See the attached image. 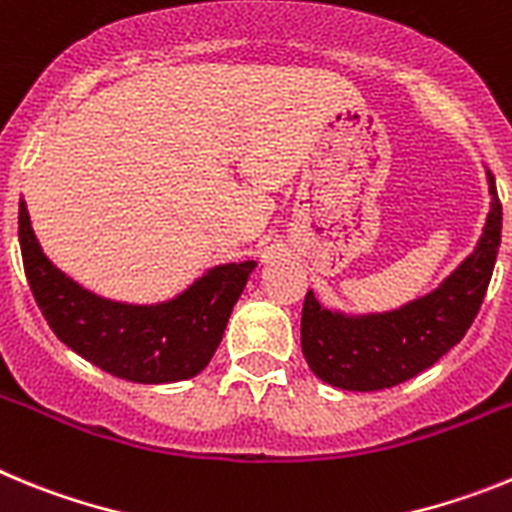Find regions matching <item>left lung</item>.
<instances>
[{
    "label": "left lung",
    "mask_w": 512,
    "mask_h": 512,
    "mask_svg": "<svg viewBox=\"0 0 512 512\" xmlns=\"http://www.w3.org/2000/svg\"><path fill=\"white\" fill-rule=\"evenodd\" d=\"M490 212L477 246L449 277L423 297L384 312H343L320 305L307 289L302 307V354L312 374L351 392L387 390L436 364L477 318L492 279L503 205L487 171Z\"/></svg>",
    "instance_id": "obj_1"
}]
</instances>
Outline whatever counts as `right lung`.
<instances>
[{
    "label": "right lung",
    "instance_id": "add662e5",
    "mask_svg": "<svg viewBox=\"0 0 512 512\" xmlns=\"http://www.w3.org/2000/svg\"><path fill=\"white\" fill-rule=\"evenodd\" d=\"M20 248L27 284L51 330L81 359L138 384L192 379L223 341L235 302L259 261L217 264L179 295L153 305L107 300L63 274L40 248L20 200Z\"/></svg>",
    "mask_w": 512,
    "mask_h": 512
}]
</instances>
